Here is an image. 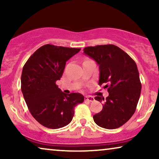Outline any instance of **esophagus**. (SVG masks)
Returning a JSON list of instances; mask_svg holds the SVG:
<instances>
[{
    "instance_id": "34e87169",
    "label": "esophagus",
    "mask_w": 159,
    "mask_h": 159,
    "mask_svg": "<svg viewBox=\"0 0 159 159\" xmlns=\"http://www.w3.org/2000/svg\"><path fill=\"white\" fill-rule=\"evenodd\" d=\"M84 101H89V102H93L95 101V99H94V98L92 96H85L84 97Z\"/></svg>"
}]
</instances>
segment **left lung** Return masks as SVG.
<instances>
[{
    "label": "left lung",
    "mask_w": 159,
    "mask_h": 159,
    "mask_svg": "<svg viewBox=\"0 0 159 159\" xmlns=\"http://www.w3.org/2000/svg\"><path fill=\"white\" fill-rule=\"evenodd\" d=\"M83 53L99 66L98 84H106L108 96H96L104 101L103 109L93 116L96 125L105 129L120 127L136 110L141 93V82L136 63L123 50L114 45L86 47Z\"/></svg>",
    "instance_id": "obj_1"
}]
</instances>
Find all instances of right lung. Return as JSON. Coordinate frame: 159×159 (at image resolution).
Wrapping results in <instances>:
<instances>
[{
  "label": "right lung",
  "mask_w": 159,
  "mask_h": 159,
  "mask_svg": "<svg viewBox=\"0 0 159 159\" xmlns=\"http://www.w3.org/2000/svg\"><path fill=\"white\" fill-rule=\"evenodd\" d=\"M80 50L43 45L23 67L21 88L24 98L32 116L45 127L58 129L69 125L75 107L84 101L82 94H66L56 84L62 77L66 62Z\"/></svg>",
  "instance_id": "1"
}]
</instances>
